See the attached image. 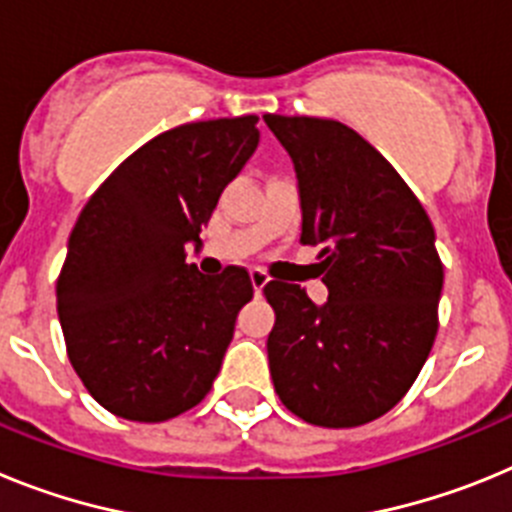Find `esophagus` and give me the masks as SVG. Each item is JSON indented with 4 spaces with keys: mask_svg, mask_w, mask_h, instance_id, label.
Masks as SVG:
<instances>
[{
    "mask_svg": "<svg viewBox=\"0 0 512 512\" xmlns=\"http://www.w3.org/2000/svg\"><path fill=\"white\" fill-rule=\"evenodd\" d=\"M251 284H253V292H256V295H261L266 284H269V277H266V271L264 269H251Z\"/></svg>",
    "mask_w": 512,
    "mask_h": 512,
    "instance_id": "esophagus-1",
    "label": "esophagus"
}]
</instances>
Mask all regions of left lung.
Masks as SVG:
<instances>
[{"label":"left lung","instance_id":"obj_1","mask_svg":"<svg viewBox=\"0 0 512 512\" xmlns=\"http://www.w3.org/2000/svg\"><path fill=\"white\" fill-rule=\"evenodd\" d=\"M289 153L302 246L318 248L328 302L269 282L277 323L266 351L274 390L297 418L354 428L413 387L438 330L443 266L410 187L372 143L338 120L264 115Z\"/></svg>","mask_w":512,"mask_h":512}]
</instances>
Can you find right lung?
I'll list each match as a JSON object with an SVG mask.
<instances>
[{
	"mask_svg": "<svg viewBox=\"0 0 512 512\" xmlns=\"http://www.w3.org/2000/svg\"><path fill=\"white\" fill-rule=\"evenodd\" d=\"M259 117L187 122L128 156L89 197L56 284L71 366L112 415L161 423L200 405L253 297L248 271L202 277L223 189L259 146Z\"/></svg>",
	"mask_w": 512,
	"mask_h": 512,
	"instance_id": "right-lung-1",
	"label": "right lung"
}]
</instances>
